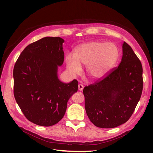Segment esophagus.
<instances>
[{"instance_id":"1","label":"esophagus","mask_w":153,"mask_h":153,"mask_svg":"<svg viewBox=\"0 0 153 153\" xmlns=\"http://www.w3.org/2000/svg\"><path fill=\"white\" fill-rule=\"evenodd\" d=\"M78 90L79 91H82L83 90V89H84V85H83L82 84H78Z\"/></svg>"}]
</instances>
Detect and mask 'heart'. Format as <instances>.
Instances as JSON below:
<instances>
[{"mask_svg":"<svg viewBox=\"0 0 153 153\" xmlns=\"http://www.w3.org/2000/svg\"><path fill=\"white\" fill-rule=\"evenodd\" d=\"M119 55L118 47L114 43L92 41L78 46L73 53V58L68 55L66 67L75 76L81 73V67L86 66L88 76L92 79L100 80L115 65Z\"/></svg>","mask_w":153,"mask_h":153,"instance_id":"obj_1","label":"heart"}]
</instances>
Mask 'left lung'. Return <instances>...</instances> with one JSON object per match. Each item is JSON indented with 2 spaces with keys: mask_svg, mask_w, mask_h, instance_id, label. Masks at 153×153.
Returning <instances> with one entry per match:
<instances>
[{
  "mask_svg": "<svg viewBox=\"0 0 153 153\" xmlns=\"http://www.w3.org/2000/svg\"><path fill=\"white\" fill-rule=\"evenodd\" d=\"M142 71L139 59L124 41L119 66L83 90L91 122L101 128H113L127 122L142 95Z\"/></svg>",
  "mask_w": 153,
  "mask_h": 153,
  "instance_id": "left-lung-1",
  "label": "left lung"
}]
</instances>
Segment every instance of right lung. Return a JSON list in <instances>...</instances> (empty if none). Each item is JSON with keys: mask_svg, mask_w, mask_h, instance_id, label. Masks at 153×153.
<instances>
[{"mask_svg": "<svg viewBox=\"0 0 153 153\" xmlns=\"http://www.w3.org/2000/svg\"><path fill=\"white\" fill-rule=\"evenodd\" d=\"M64 39L45 37L22 51L13 69L14 96L25 117L41 126L59 123L68 100L78 91V81L68 84L57 77L64 62Z\"/></svg>", "mask_w": 153, "mask_h": 153, "instance_id": "add662e5", "label": "right lung"}]
</instances>
